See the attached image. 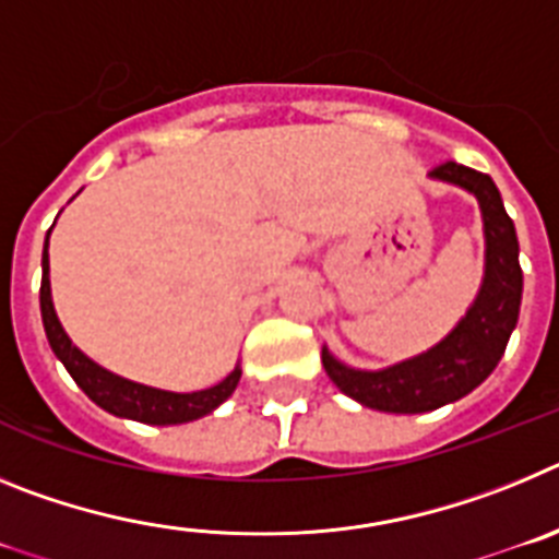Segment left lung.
I'll return each instance as SVG.
<instances>
[{
    "mask_svg": "<svg viewBox=\"0 0 559 559\" xmlns=\"http://www.w3.org/2000/svg\"><path fill=\"white\" fill-rule=\"evenodd\" d=\"M431 179L476 195L484 221V280L462 322L428 353L367 372L341 364L328 347L322 349L324 372L335 386L374 412L423 414L471 394L498 367L521 313L523 271L518 263V235L496 181L487 173L456 162L433 167Z\"/></svg>",
    "mask_w": 559,
    "mask_h": 559,
    "instance_id": "left-lung-1",
    "label": "left lung"
}]
</instances>
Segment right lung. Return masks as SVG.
<instances>
[{
  "mask_svg": "<svg viewBox=\"0 0 559 559\" xmlns=\"http://www.w3.org/2000/svg\"><path fill=\"white\" fill-rule=\"evenodd\" d=\"M49 231L44 240V257H41V319L44 330H47V341L56 358L61 360L67 372L72 374L78 386L88 394V400H95L97 406L106 408L114 417L136 419V423H147V426H179V423H192V419L204 417V414L215 412V408L229 397L237 389L240 380V367L231 369L221 383L201 392H165V389H153L145 383H133V380L120 378V374L108 372L100 364L83 355L81 349L72 344L67 333H63L61 322L56 316V305H52V290H49Z\"/></svg>",
  "mask_w": 559,
  "mask_h": 559,
  "instance_id": "add662e5",
  "label": "right lung"
}]
</instances>
